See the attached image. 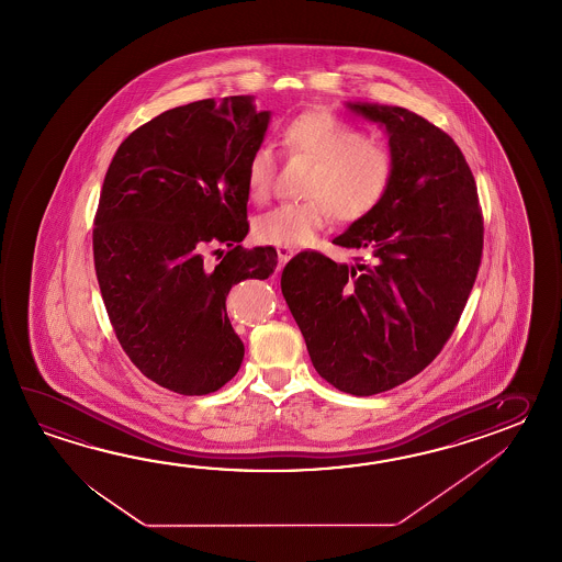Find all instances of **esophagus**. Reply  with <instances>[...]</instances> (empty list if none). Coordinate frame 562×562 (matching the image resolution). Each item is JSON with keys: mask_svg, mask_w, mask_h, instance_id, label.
Wrapping results in <instances>:
<instances>
[{"mask_svg": "<svg viewBox=\"0 0 562 562\" xmlns=\"http://www.w3.org/2000/svg\"><path fill=\"white\" fill-rule=\"evenodd\" d=\"M295 255L293 249H289V247H277V257H279V265H285L291 257Z\"/></svg>", "mask_w": 562, "mask_h": 562, "instance_id": "1", "label": "esophagus"}]
</instances>
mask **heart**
Here are the masks:
<instances>
[{"label": "heart", "instance_id": "b5f03b06", "mask_svg": "<svg viewBox=\"0 0 562 562\" xmlns=\"http://www.w3.org/2000/svg\"><path fill=\"white\" fill-rule=\"evenodd\" d=\"M289 155L313 162L305 182V201L283 203L257 216L255 239L276 247H305L331 216L353 223L382 204L394 179V158L378 140L346 120L325 110H310L289 120L281 131ZM276 155L257 146L247 160L245 184L255 203H261L273 187Z\"/></svg>", "mask_w": 562, "mask_h": 562}]
</instances>
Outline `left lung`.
I'll list each match as a JSON object with an SVG mask.
<instances>
[{"label":"left lung","mask_w":562,"mask_h":562,"mask_svg":"<svg viewBox=\"0 0 562 562\" xmlns=\"http://www.w3.org/2000/svg\"><path fill=\"white\" fill-rule=\"evenodd\" d=\"M387 134L394 179L382 204L335 245L371 263L301 252L281 291L323 380L351 395L387 392L442 351L482 257L476 182L458 144L406 108L347 102Z\"/></svg>","instance_id":"obj_1"}]
</instances>
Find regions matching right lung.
I'll return each mask as SVG.
<instances>
[{"label":"right lung","mask_w":562,"mask_h":562,"mask_svg":"<svg viewBox=\"0 0 562 562\" xmlns=\"http://www.w3.org/2000/svg\"><path fill=\"white\" fill-rule=\"evenodd\" d=\"M269 120L252 95L191 102L132 132L108 167L98 285L126 356L170 392L211 394L243 363L225 301L231 286L277 267L273 247L239 245L249 233L247 160ZM209 241L232 249L215 268L203 263Z\"/></svg>","instance_id":"obj_1"}]
</instances>
